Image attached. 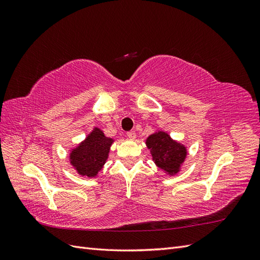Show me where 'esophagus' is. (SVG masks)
<instances>
[{"instance_id":"34e87169","label":"esophagus","mask_w":260,"mask_h":260,"mask_svg":"<svg viewBox=\"0 0 260 260\" xmlns=\"http://www.w3.org/2000/svg\"><path fill=\"white\" fill-rule=\"evenodd\" d=\"M127 137H128L130 140H135L136 137H137V135H136L135 131H129V132H127Z\"/></svg>"}]
</instances>
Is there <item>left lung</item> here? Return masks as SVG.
<instances>
[{"label":"left lung","mask_w":260,"mask_h":260,"mask_svg":"<svg viewBox=\"0 0 260 260\" xmlns=\"http://www.w3.org/2000/svg\"><path fill=\"white\" fill-rule=\"evenodd\" d=\"M153 161L168 176H175L181 169L186 155V147L165 131H156L148 136L145 142Z\"/></svg>","instance_id":"left-lung-1"}]
</instances>
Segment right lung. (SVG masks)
Masks as SVG:
<instances>
[{"instance_id":"obj_1","label":"right lung","mask_w":260,"mask_h":260,"mask_svg":"<svg viewBox=\"0 0 260 260\" xmlns=\"http://www.w3.org/2000/svg\"><path fill=\"white\" fill-rule=\"evenodd\" d=\"M114 141L112 138H107L100 128L94 127L80 144L70 149V165L78 175L95 178L104 167Z\"/></svg>"}]
</instances>
